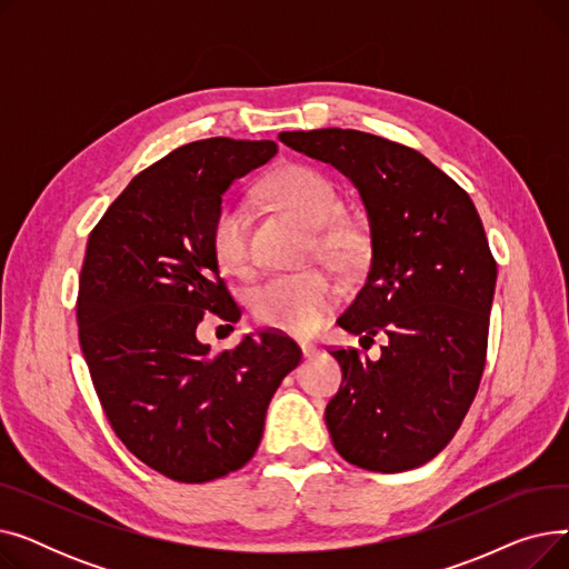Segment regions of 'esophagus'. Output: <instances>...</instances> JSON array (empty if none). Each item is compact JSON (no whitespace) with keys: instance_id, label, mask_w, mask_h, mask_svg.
I'll use <instances>...</instances> for the list:
<instances>
[{"instance_id":"esophagus-1","label":"esophagus","mask_w":569,"mask_h":569,"mask_svg":"<svg viewBox=\"0 0 569 569\" xmlns=\"http://www.w3.org/2000/svg\"><path fill=\"white\" fill-rule=\"evenodd\" d=\"M300 346H302L305 357H316V355H318V346H316V343H311V341H302Z\"/></svg>"}]
</instances>
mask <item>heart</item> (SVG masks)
<instances>
[{
  "label": "heart",
  "mask_w": 569,
  "mask_h": 569,
  "mask_svg": "<svg viewBox=\"0 0 569 569\" xmlns=\"http://www.w3.org/2000/svg\"><path fill=\"white\" fill-rule=\"evenodd\" d=\"M262 198L274 202L307 226L316 228V247L337 260H348L360 247V232L350 223L337 221L339 196L327 179L305 166H288L269 174ZM212 251L228 272H244L249 264V212L242 202L226 200L212 223ZM339 300V283L320 267L286 272L260 281L249 307L258 322L274 330L309 335L322 325Z\"/></svg>",
  "instance_id": "1"
}]
</instances>
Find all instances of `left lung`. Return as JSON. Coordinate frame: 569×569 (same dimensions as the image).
<instances>
[{
	"instance_id": "8db88e82",
	"label": "left lung",
	"mask_w": 569,
	"mask_h": 569,
	"mask_svg": "<svg viewBox=\"0 0 569 569\" xmlns=\"http://www.w3.org/2000/svg\"><path fill=\"white\" fill-rule=\"evenodd\" d=\"M279 140L341 170L367 207V281L337 325L387 337L380 360L337 348L343 380L325 408L337 452L373 472L431 461L480 387L496 260L470 196L415 149L352 129L283 131Z\"/></svg>"
}]
</instances>
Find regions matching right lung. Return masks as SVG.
<instances>
[{
    "instance_id": "obj_1",
    "label": "right lung",
    "mask_w": 569,
    "mask_h": 569,
    "mask_svg": "<svg viewBox=\"0 0 569 569\" xmlns=\"http://www.w3.org/2000/svg\"><path fill=\"white\" fill-rule=\"evenodd\" d=\"M277 152L272 140L177 147L136 174L89 234L76 305L89 376L117 438L174 482L242 468L277 387L302 360L279 332L221 352L198 339L207 311L242 316L209 239L217 209L234 179Z\"/></svg>"
}]
</instances>
